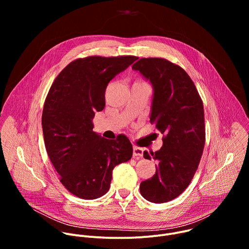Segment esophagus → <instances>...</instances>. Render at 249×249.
Returning a JSON list of instances; mask_svg holds the SVG:
<instances>
[{
  "label": "esophagus",
  "mask_w": 249,
  "mask_h": 249,
  "mask_svg": "<svg viewBox=\"0 0 249 249\" xmlns=\"http://www.w3.org/2000/svg\"><path fill=\"white\" fill-rule=\"evenodd\" d=\"M143 153H144V150L142 148H139L136 146L133 147V156L134 157H143Z\"/></svg>",
  "instance_id": "esophagus-1"
}]
</instances>
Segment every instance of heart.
I'll return each instance as SVG.
<instances>
[{
  "label": "heart",
  "mask_w": 249,
  "mask_h": 249,
  "mask_svg": "<svg viewBox=\"0 0 249 249\" xmlns=\"http://www.w3.org/2000/svg\"><path fill=\"white\" fill-rule=\"evenodd\" d=\"M138 83H143V82H138Z\"/></svg>",
  "instance_id": "heart-1"
}]
</instances>
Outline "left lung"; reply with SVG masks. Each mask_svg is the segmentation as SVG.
Here are the masks:
<instances>
[{
	"instance_id": "left-lung-1",
	"label": "left lung",
	"mask_w": 249,
	"mask_h": 249,
	"mask_svg": "<svg viewBox=\"0 0 249 249\" xmlns=\"http://www.w3.org/2000/svg\"><path fill=\"white\" fill-rule=\"evenodd\" d=\"M132 69L139 71L154 88L151 123L163 134V145L153 153L156 173L140 184L142 196L153 203L178 197L190 184L205 146L203 101L188 74L163 58H141Z\"/></svg>"
}]
</instances>
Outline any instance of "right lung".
Returning a JSON list of instances; mask_svg holds the SVG:
<instances>
[{
    "label": "right lung",
    "mask_w": 249,
    "mask_h": 249,
    "mask_svg": "<svg viewBox=\"0 0 249 249\" xmlns=\"http://www.w3.org/2000/svg\"><path fill=\"white\" fill-rule=\"evenodd\" d=\"M136 56H89L71 62L53 82L42 112L48 157L64 187L92 200L109 190L113 168L133 155L129 139L107 140L92 131L94 112L103 110L108 83Z\"/></svg>",
    "instance_id": "add662e5"
}]
</instances>
